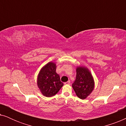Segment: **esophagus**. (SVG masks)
Listing matches in <instances>:
<instances>
[{
  "mask_svg": "<svg viewBox=\"0 0 126 126\" xmlns=\"http://www.w3.org/2000/svg\"><path fill=\"white\" fill-rule=\"evenodd\" d=\"M70 81H68L67 82H64V84H65V85H69V84H70Z\"/></svg>",
  "mask_w": 126,
  "mask_h": 126,
  "instance_id": "34e87169",
  "label": "esophagus"
}]
</instances>
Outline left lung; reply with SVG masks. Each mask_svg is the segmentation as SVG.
I'll list each match as a JSON object with an SVG mask.
<instances>
[{
  "mask_svg": "<svg viewBox=\"0 0 126 126\" xmlns=\"http://www.w3.org/2000/svg\"><path fill=\"white\" fill-rule=\"evenodd\" d=\"M72 87L81 99H85L94 90V82L92 74L85 66H77L76 77Z\"/></svg>",
  "mask_w": 126,
  "mask_h": 126,
  "instance_id": "1",
  "label": "left lung"
}]
</instances>
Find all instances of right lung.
I'll return each mask as SVG.
<instances>
[{"label":"right lung","instance_id":"obj_1","mask_svg":"<svg viewBox=\"0 0 126 126\" xmlns=\"http://www.w3.org/2000/svg\"><path fill=\"white\" fill-rule=\"evenodd\" d=\"M56 64L49 62L41 68L37 77V85L42 94L46 97H52L63 85L60 76L56 73Z\"/></svg>","mask_w":126,"mask_h":126}]
</instances>
